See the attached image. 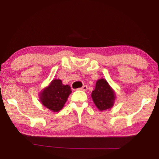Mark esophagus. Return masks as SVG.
<instances>
[{
	"mask_svg": "<svg viewBox=\"0 0 159 159\" xmlns=\"http://www.w3.org/2000/svg\"><path fill=\"white\" fill-rule=\"evenodd\" d=\"M88 89V87L86 85H83V87L79 88V90H83V91H86Z\"/></svg>",
	"mask_w": 159,
	"mask_h": 159,
	"instance_id": "1",
	"label": "esophagus"
}]
</instances>
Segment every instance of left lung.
<instances>
[{
  "mask_svg": "<svg viewBox=\"0 0 159 159\" xmlns=\"http://www.w3.org/2000/svg\"><path fill=\"white\" fill-rule=\"evenodd\" d=\"M91 96L94 103L101 111L110 109L114 104V92L104 79H99L97 81Z\"/></svg>",
  "mask_w": 159,
  "mask_h": 159,
  "instance_id": "obj_1",
  "label": "left lung"
}]
</instances>
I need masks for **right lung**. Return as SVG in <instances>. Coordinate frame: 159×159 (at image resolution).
Returning <instances> with one entry per match:
<instances>
[{
	"instance_id": "add662e5",
	"label": "right lung",
	"mask_w": 159,
	"mask_h": 159,
	"mask_svg": "<svg viewBox=\"0 0 159 159\" xmlns=\"http://www.w3.org/2000/svg\"><path fill=\"white\" fill-rule=\"evenodd\" d=\"M71 93V90L69 85H64L61 80L55 79L41 93L40 100L43 105L51 111L57 112L62 109Z\"/></svg>"
}]
</instances>
